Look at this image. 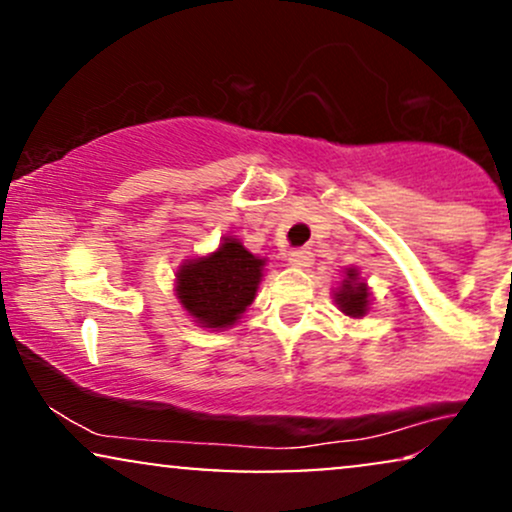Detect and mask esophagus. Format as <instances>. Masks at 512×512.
I'll return each mask as SVG.
<instances>
[{"label":"esophagus","instance_id":"esophagus-1","mask_svg":"<svg viewBox=\"0 0 512 512\" xmlns=\"http://www.w3.org/2000/svg\"><path fill=\"white\" fill-rule=\"evenodd\" d=\"M289 264L291 267H298V269H305L313 264V252L308 248H298V250H291L289 252Z\"/></svg>","mask_w":512,"mask_h":512}]
</instances>
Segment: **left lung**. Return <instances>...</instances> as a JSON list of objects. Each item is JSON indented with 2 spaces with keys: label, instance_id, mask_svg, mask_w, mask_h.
<instances>
[{
  "label": "left lung",
  "instance_id": "obj_1",
  "mask_svg": "<svg viewBox=\"0 0 512 512\" xmlns=\"http://www.w3.org/2000/svg\"><path fill=\"white\" fill-rule=\"evenodd\" d=\"M370 301H373V293H370L366 279L356 267L344 269V279L339 281L337 291H334V303L351 320H361L363 315H368Z\"/></svg>",
  "mask_w": 512,
  "mask_h": 512
}]
</instances>
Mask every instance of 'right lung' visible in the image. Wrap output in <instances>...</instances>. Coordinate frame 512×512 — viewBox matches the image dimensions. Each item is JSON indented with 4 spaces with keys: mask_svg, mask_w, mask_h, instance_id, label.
<instances>
[{
    "mask_svg": "<svg viewBox=\"0 0 512 512\" xmlns=\"http://www.w3.org/2000/svg\"><path fill=\"white\" fill-rule=\"evenodd\" d=\"M267 260L252 255L236 236L219 248L185 260L175 272V298L192 322L211 332L233 327L252 305Z\"/></svg>",
    "mask_w": 512,
    "mask_h": 512,
    "instance_id": "add662e5",
    "label": "right lung"
}]
</instances>
